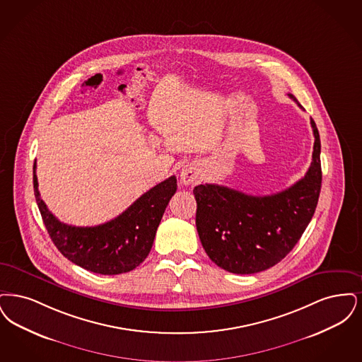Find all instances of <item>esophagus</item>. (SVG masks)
<instances>
[{
	"instance_id": "34e87169",
	"label": "esophagus",
	"mask_w": 362,
	"mask_h": 362,
	"mask_svg": "<svg viewBox=\"0 0 362 362\" xmlns=\"http://www.w3.org/2000/svg\"><path fill=\"white\" fill-rule=\"evenodd\" d=\"M180 177H181V181H182L185 185H189V184H192V182L194 181L196 173H194L192 169H189V168H184V169L181 170Z\"/></svg>"
}]
</instances>
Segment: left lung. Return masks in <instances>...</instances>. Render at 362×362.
Segmentation results:
<instances>
[{
  "mask_svg": "<svg viewBox=\"0 0 362 362\" xmlns=\"http://www.w3.org/2000/svg\"><path fill=\"white\" fill-rule=\"evenodd\" d=\"M311 127L313 162L291 188L269 196L216 184L193 189L197 233L206 255L218 267L236 274L258 273L279 264L299 242L314 216L322 187L320 139L313 119Z\"/></svg>",
  "mask_w": 362,
  "mask_h": 362,
  "instance_id": "8db88e82",
  "label": "left lung"
}]
</instances>
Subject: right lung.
Returning a JSON list of instances; mask_svg holds the SVG:
<instances>
[{"mask_svg": "<svg viewBox=\"0 0 362 362\" xmlns=\"http://www.w3.org/2000/svg\"><path fill=\"white\" fill-rule=\"evenodd\" d=\"M177 190L175 175L150 189L117 218L95 227H76L58 221L40 199L33 163V192L48 235L73 264L113 276L139 267L153 247L158 226Z\"/></svg>", "mask_w": 362, "mask_h": 362, "instance_id": "1", "label": "right lung"}]
</instances>
